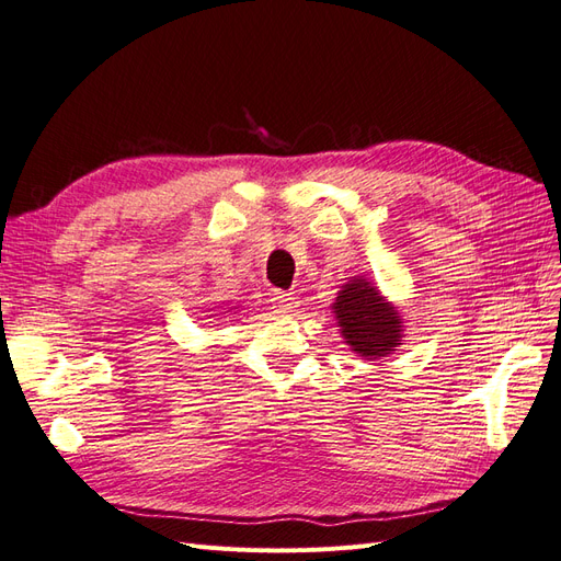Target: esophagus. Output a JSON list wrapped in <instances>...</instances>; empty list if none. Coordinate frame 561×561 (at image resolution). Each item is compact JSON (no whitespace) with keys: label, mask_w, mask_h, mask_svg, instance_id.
Returning <instances> with one entry per match:
<instances>
[{"label":"esophagus","mask_w":561,"mask_h":561,"mask_svg":"<svg viewBox=\"0 0 561 561\" xmlns=\"http://www.w3.org/2000/svg\"><path fill=\"white\" fill-rule=\"evenodd\" d=\"M271 304H274V309L278 311V313H293L295 309H297V297H293V295H287V293H271Z\"/></svg>","instance_id":"obj_1"}]
</instances>
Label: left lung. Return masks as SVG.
I'll return each mask as SVG.
<instances>
[{
  "instance_id": "1",
  "label": "left lung",
  "mask_w": 561,
  "mask_h": 561,
  "mask_svg": "<svg viewBox=\"0 0 561 561\" xmlns=\"http://www.w3.org/2000/svg\"><path fill=\"white\" fill-rule=\"evenodd\" d=\"M332 313L344 344L365 360H381L402 344L404 318L400 309L367 276H353L342 285Z\"/></svg>"
}]
</instances>
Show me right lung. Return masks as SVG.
<instances>
[{"label": "right lung", "instance_id": "right-lung-1", "mask_svg": "<svg viewBox=\"0 0 561 561\" xmlns=\"http://www.w3.org/2000/svg\"><path fill=\"white\" fill-rule=\"evenodd\" d=\"M233 309H236V307H233ZM229 311H231V309H229ZM225 313H227V311H225Z\"/></svg>", "mask_w": 561, "mask_h": 561}]
</instances>
